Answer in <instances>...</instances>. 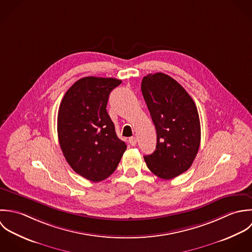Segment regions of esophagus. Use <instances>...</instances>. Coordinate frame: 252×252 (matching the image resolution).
<instances>
[{"label":"esophagus","mask_w":252,"mask_h":252,"mask_svg":"<svg viewBox=\"0 0 252 252\" xmlns=\"http://www.w3.org/2000/svg\"><path fill=\"white\" fill-rule=\"evenodd\" d=\"M129 143L131 146H135L137 143V138L136 137H130L129 138Z\"/></svg>","instance_id":"1"}]
</instances>
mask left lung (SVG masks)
Listing matches in <instances>:
<instances>
[{
    "mask_svg": "<svg viewBox=\"0 0 252 252\" xmlns=\"http://www.w3.org/2000/svg\"><path fill=\"white\" fill-rule=\"evenodd\" d=\"M141 91L157 131V146L144 159L152 172L172 179L192 165L201 143L197 106L184 88L163 73L143 78Z\"/></svg>",
    "mask_w": 252,
    "mask_h": 252,
    "instance_id": "1",
    "label": "left lung"
}]
</instances>
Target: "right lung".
I'll use <instances>...</instances> for the list:
<instances>
[{
    "label": "right lung",
    "instance_id": "right-lung-1",
    "mask_svg": "<svg viewBox=\"0 0 252 252\" xmlns=\"http://www.w3.org/2000/svg\"><path fill=\"white\" fill-rule=\"evenodd\" d=\"M121 83L114 78H83L66 92L59 106L60 148L73 170L93 182L109 177L126 150L106 110L110 93Z\"/></svg>",
    "mask_w": 252,
    "mask_h": 252
}]
</instances>
